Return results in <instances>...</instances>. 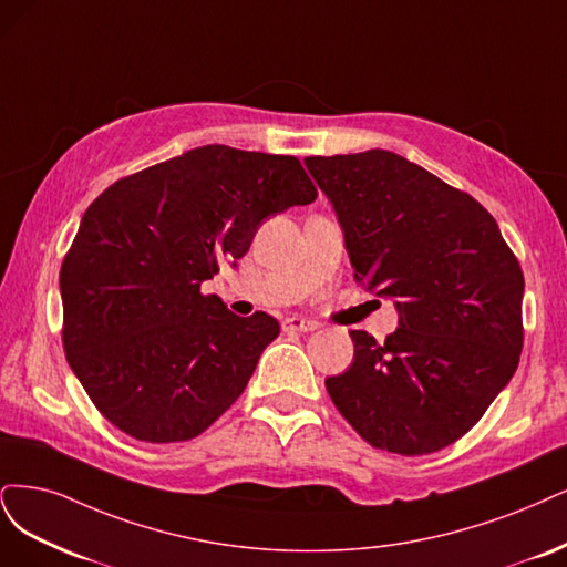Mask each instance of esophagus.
Wrapping results in <instances>:
<instances>
[{"label": "esophagus", "instance_id": "1", "mask_svg": "<svg viewBox=\"0 0 567 567\" xmlns=\"http://www.w3.org/2000/svg\"><path fill=\"white\" fill-rule=\"evenodd\" d=\"M282 330L285 332H313V330H318V322L301 318V316H289L282 320Z\"/></svg>", "mask_w": 567, "mask_h": 567}]
</instances>
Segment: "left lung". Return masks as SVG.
<instances>
[{
	"label": "left lung",
	"instance_id": "1",
	"mask_svg": "<svg viewBox=\"0 0 567 567\" xmlns=\"http://www.w3.org/2000/svg\"><path fill=\"white\" fill-rule=\"evenodd\" d=\"M343 228L353 278L395 299L383 343L351 330L355 355L327 377L362 441L403 456L452 445L478 424L523 351V270L468 193L389 151L306 157Z\"/></svg>",
	"mask_w": 567,
	"mask_h": 567
}]
</instances>
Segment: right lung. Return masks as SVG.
Wrapping results in <instances>:
<instances>
[{"label":"right lung","instance_id":"add662e5","mask_svg":"<svg viewBox=\"0 0 567 567\" xmlns=\"http://www.w3.org/2000/svg\"><path fill=\"white\" fill-rule=\"evenodd\" d=\"M316 197L297 157L203 145L89 205L61 266L63 349L107 422L181 443L240 398L280 324L199 285L243 259L268 216Z\"/></svg>","mask_w":567,"mask_h":567}]
</instances>
